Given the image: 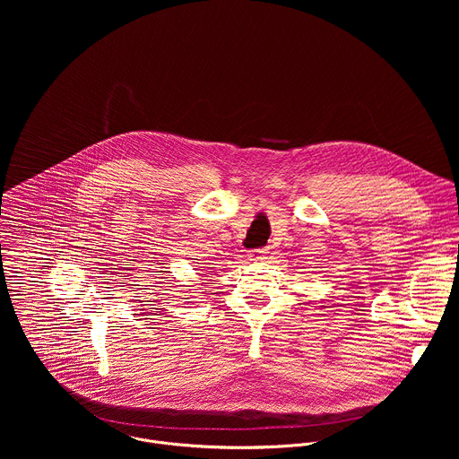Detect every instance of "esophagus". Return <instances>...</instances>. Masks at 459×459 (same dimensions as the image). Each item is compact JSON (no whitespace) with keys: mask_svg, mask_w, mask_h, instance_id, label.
Masks as SVG:
<instances>
[{"mask_svg":"<svg viewBox=\"0 0 459 459\" xmlns=\"http://www.w3.org/2000/svg\"><path fill=\"white\" fill-rule=\"evenodd\" d=\"M266 255H268V247H263V249H256L251 256H253V260H264Z\"/></svg>","mask_w":459,"mask_h":459,"instance_id":"obj_1","label":"esophagus"}]
</instances>
